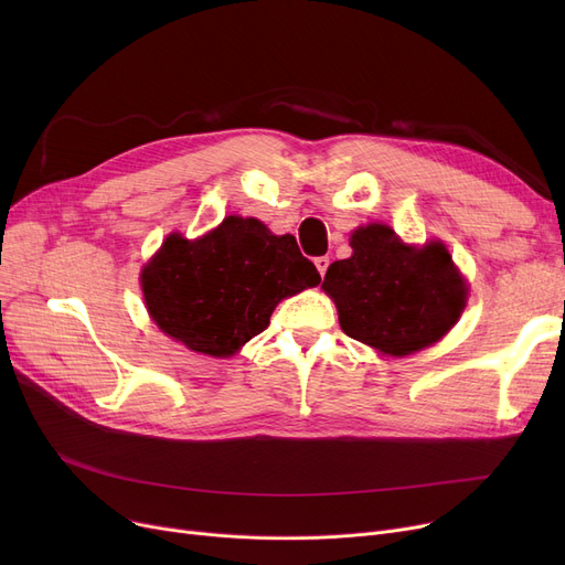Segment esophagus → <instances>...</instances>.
<instances>
[{"label":"esophagus","instance_id":"obj_1","mask_svg":"<svg viewBox=\"0 0 565 565\" xmlns=\"http://www.w3.org/2000/svg\"><path fill=\"white\" fill-rule=\"evenodd\" d=\"M313 263H316V267H318L320 277H324V273H328V267H330V258H328V256H318Z\"/></svg>","mask_w":565,"mask_h":565}]
</instances>
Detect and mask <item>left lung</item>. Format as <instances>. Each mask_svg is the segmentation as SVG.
<instances>
[{"label": "left lung", "instance_id": "1", "mask_svg": "<svg viewBox=\"0 0 565 565\" xmlns=\"http://www.w3.org/2000/svg\"><path fill=\"white\" fill-rule=\"evenodd\" d=\"M352 256L322 279L341 330L384 354L417 352L447 334L467 302V286L441 243L407 247L384 224L352 233Z\"/></svg>", "mask_w": 565, "mask_h": 565}]
</instances>
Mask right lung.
<instances>
[{"label": "right lung", "instance_id": "1", "mask_svg": "<svg viewBox=\"0 0 565 565\" xmlns=\"http://www.w3.org/2000/svg\"><path fill=\"white\" fill-rule=\"evenodd\" d=\"M318 284L295 237L273 235L254 217H226L199 241L171 233L141 273L158 328L213 358H228L270 324L284 298Z\"/></svg>", "mask_w": 565, "mask_h": 565}]
</instances>
